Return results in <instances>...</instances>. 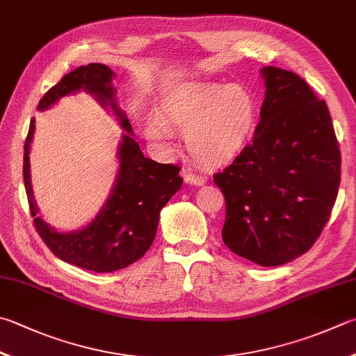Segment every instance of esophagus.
I'll use <instances>...</instances> for the list:
<instances>
[{
  "mask_svg": "<svg viewBox=\"0 0 356 356\" xmlns=\"http://www.w3.org/2000/svg\"><path fill=\"white\" fill-rule=\"evenodd\" d=\"M184 183L191 186H203L206 183V178L197 175V173H184Z\"/></svg>",
  "mask_w": 356,
  "mask_h": 356,
  "instance_id": "34e87169",
  "label": "esophagus"
}]
</instances>
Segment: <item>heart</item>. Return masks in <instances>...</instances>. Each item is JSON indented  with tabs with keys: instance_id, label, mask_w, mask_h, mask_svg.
I'll list each match as a JSON object with an SVG mask.
<instances>
[{
	"instance_id": "obj_1",
	"label": "heart",
	"mask_w": 356,
	"mask_h": 356,
	"mask_svg": "<svg viewBox=\"0 0 356 356\" xmlns=\"http://www.w3.org/2000/svg\"><path fill=\"white\" fill-rule=\"evenodd\" d=\"M163 115L186 130V145L193 158L217 165L229 163L245 150L256 125L257 104L241 85H193L167 97ZM145 136L163 144L170 139L156 120L145 125Z\"/></svg>"
}]
</instances>
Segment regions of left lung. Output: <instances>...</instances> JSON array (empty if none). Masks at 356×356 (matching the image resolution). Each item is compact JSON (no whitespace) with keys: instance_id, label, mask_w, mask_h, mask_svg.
I'll use <instances>...</instances> for the list:
<instances>
[{"instance_id":"1","label":"left lung","mask_w":356,"mask_h":356,"mask_svg":"<svg viewBox=\"0 0 356 356\" xmlns=\"http://www.w3.org/2000/svg\"><path fill=\"white\" fill-rule=\"evenodd\" d=\"M260 76L265 99L251 144L213 181L226 200L225 245L279 266L310 250L328 221L341 153L327 104L304 79L276 66Z\"/></svg>"}]
</instances>
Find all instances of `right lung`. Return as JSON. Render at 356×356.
Here are the masks:
<instances>
[{
    "mask_svg": "<svg viewBox=\"0 0 356 356\" xmlns=\"http://www.w3.org/2000/svg\"><path fill=\"white\" fill-rule=\"evenodd\" d=\"M116 74L102 63L79 66L46 92L38 111L49 110L60 99L85 91L110 110L122 129L118 145V175L105 203L90 223L76 231H60L38 216L31 183V144L35 119L24 143L23 178L40 237L58 259L96 273H111L135 264L149 251L156 236L161 209L183 184L179 167L145 158L135 140L131 124L119 106L113 79Z\"/></svg>",
    "mask_w": 356,
    "mask_h": 356,
    "instance_id": "right-lung-1",
    "label": "right lung"
}]
</instances>
